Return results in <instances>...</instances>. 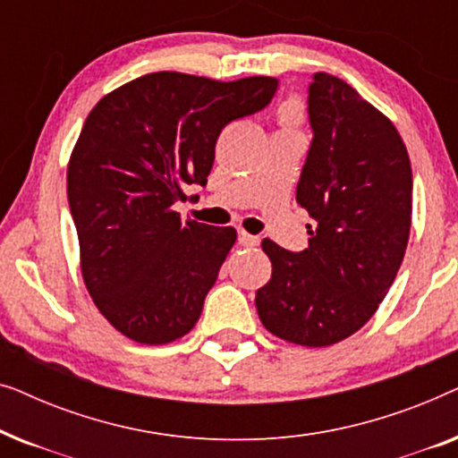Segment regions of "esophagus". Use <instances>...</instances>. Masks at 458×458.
<instances>
[{
	"label": "esophagus",
	"mask_w": 458,
	"mask_h": 458,
	"mask_svg": "<svg viewBox=\"0 0 458 458\" xmlns=\"http://www.w3.org/2000/svg\"><path fill=\"white\" fill-rule=\"evenodd\" d=\"M237 242H240L242 246H246V248H254V246H259V243H260V237L250 235V233H246V231H240V233H237Z\"/></svg>",
	"instance_id": "1"
}]
</instances>
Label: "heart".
Wrapping results in <instances>:
<instances>
[{
  "mask_svg": "<svg viewBox=\"0 0 458 458\" xmlns=\"http://www.w3.org/2000/svg\"><path fill=\"white\" fill-rule=\"evenodd\" d=\"M279 118H281V123H284L285 129L296 131V127L302 124V118H304L302 104H300L298 99H287V102L281 106Z\"/></svg>",
  "mask_w": 458,
  "mask_h": 458,
  "instance_id": "heart-1",
  "label": "heart"
}]
</instances>
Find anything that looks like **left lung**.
<instances>
[{"mask_svg": "<svg viewBox=\"0 0 458 458\" xmlns=\"http://www.w3.org/2000/svg\"><path fill=\"white\" fill-rule=\"evenodd\" d=\"M312 141L296 187L309 248L262 250L273 273L256 292L265 327L323 348L356 334L390 290L411 233L412 173L403 137L346 81L317 72L309 87Z\"/></svg>", "mask_w": 458, "mask_h": 458, "instance_id": "left-lung-1", "label": "left lung"}]
</instances>
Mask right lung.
I'll return each instance as SVG.
<instances>
[{
	"label": "right lung",
	"mask_w": 458,
	"mask_h": 458,
	"mask_svg": "<svg viewBox=\"0 0 458 458\" xmlns=\"http://www.w3.org/2000/svg\"><path fill=\"white\" fill-rule=\"evenodd\" d=\"M277 85L162 71L118 87L87 116L66 174L81 273L129 340L168 344L198 323L237 233L183 223L173 206L206 185L225 124L265 108Z\"/></svg>",
	"instance_id": "right-lung-1"
}]
</instances>
